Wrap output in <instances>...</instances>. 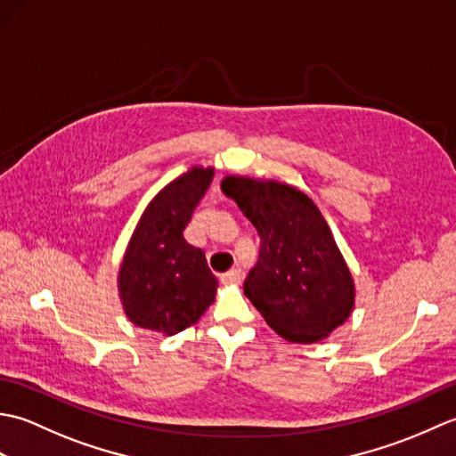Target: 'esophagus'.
I'll return each instance as SVG.
<instances>
[{"mask_svg":"<svg viewBox=\"0 0 456 456\" xmlns=\"http://www.w3.org/2000/svg\"><path fill=\"white\" fill-rule=\"evenodd\" d=\"M240 278H243V273H240L239 268L229 270V273H225V274L221 276V280H223V282H225V284H239Z\"/></svg>","mask_w":456,"mask_h":456,"instance_id":"esophagus-1","label":"esophagus"}]
</instances>
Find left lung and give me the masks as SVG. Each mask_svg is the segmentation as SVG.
<instances>
[{"instance_id":"left-lung-1","label":"left lung","mask_w":456,"mask_h":456,"mask_svg":"<svg viewBox=\"0 0 456 456\" xmlns=\"http://www.w3.org/2000/svg\"><path fill=\"white\" fill-rule=\"evenodd\" d=\"M260 237L245 296L292 343H315L343 325L354 284L322 213L305 193L278 182L227 176L221 182Z\"/></svg>"}]
</instances>
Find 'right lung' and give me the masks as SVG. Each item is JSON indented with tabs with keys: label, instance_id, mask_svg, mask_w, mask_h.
Instances as JSON below:
<instances>
[{
	"label": "right lung",
	"instance_id": "1",
	"mask_svg": "<svg viewBox=\"0 0 456 456\" xmlns=\"http://www.w3.org/2000/svg\"><path fill=\"white\" fill-rule=\"evenodd\" d=\"M213 168H191L162 188L144 209L119 270V296L131 322L162 335L193 325L216 297L206 255L183 239Z\"/></svg>",
	"mask_w": 456,
	"mask_h": 456
}]
</instances>
